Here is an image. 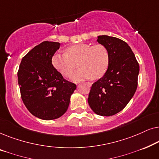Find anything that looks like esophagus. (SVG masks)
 Returning a JSON list of instances; mask_svg holds the SVG:
<instances>
[{
  "label": "esophagus",
  "instance_id": "obj_1",
  "mask_svg": "<svg viewBox=\"0 0 159 159\" xmlns=\"http://www.w3.org/2000/svg\"><path fill=\"white\" fill-rule=\"evenodd\" d=\"M87 84H88L89 86H90V85H91V83H90V82H88V83H87Z\"/></svg>",
  "mask_w": 159,
  "mask_h": 159
}]
</instances>
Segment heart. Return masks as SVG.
Wrapping results in <instances>:
<instances>
[{
  "label": "heart",
  "mask_w": 159,
  "mask_h": 159,
  "mask_svg": "<svg viewBox=\"0 0 159 159\" xmlns=\"http://www.w3.org/2000/svg\"><path fill=\"white\" fill-rule=\"evenodd\" d=\"M66 53H56L52 57V64L64 77H69L77 66V71L70 77L74 81L88 78L97 80L105 75L109 64V55L106 48L101 44L91 45L80 43L67 48Z\"/></svg>",
  "instance_id": "heart-1"
}]
</instances>
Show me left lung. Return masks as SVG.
Returning a JSON list of instances; mask_svg holds the SVG:
<instances>
[{
    "label": "left lung",
    "mask_w": 159,
    "mask_h": 159,
    "mask_svg": "<svg viewBox=\"0 0 159 159\" xmlns=\"http://www.w3.org/2000/svg\"><path fill=\"white\" fill-rule=\"evenodd\" d=\"M109 55V64L103 77L91 87L88 103L100 116H110L121 111L138 87L140 66L132 49L125 41L107 35L98 37Z\"/></svg>",
    "instance_id": "1"
}]
</instances>
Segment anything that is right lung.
Instances as JSON below:
<instances>
[{
	"instance_id": "obj_1",
	"label": "right lung",
	"mask_w": 159,
	"mask_h": 159,
	"mask_svg": "<svg viewBox=\"0 0 159 159\" xmlns=\"http://www.w3.org/2000/svg\"><path fill=\"white\" fill-rule=\"evenodd\" d=\"M59 46V43L50 41L36 45L22 58L17 73L24 104L32 115L44 120L64 114L77 88L52 64V57Z\"/></svg>"
}]
</instances>
